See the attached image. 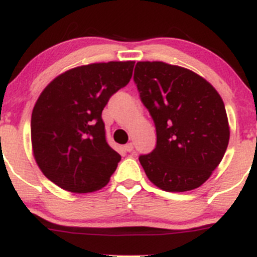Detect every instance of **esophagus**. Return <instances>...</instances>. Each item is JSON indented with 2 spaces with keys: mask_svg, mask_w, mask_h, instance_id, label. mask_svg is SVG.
Listing matches in <instances>:
<instances>
[{
  "mask_svg": "<svg viewBox=\"0 0 257 257\" xmlns=\"http://www.w3.org/2000/svg\"><path fill=\"white\" fill-rule=\"evenodd\" d=\"M133 148H134L133 143H126V145L124 146V150H125L126 152H132V151H133Z\"/></svg>",
  "mask_w": 257,
  "mask_h": 257,
  "instance_id": "1",
  "label": "esophagus"
}]
</instances>
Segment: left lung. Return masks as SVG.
<instances>
[{
    "label": "left lung",
    "instance_id": "1",
    "mask_svg": "<svg viewBox=\"0 0 257 257\" xmlns=\"http://www.w3.org/2000/svg\"><path fill=\"white\" fill-rule=\"evenodd\" d=\"M133 80L157 136L155 150L140 156L147 177L165 191L199 188L228 146L222 97L196 73L164 62H138Z\"/></svg>",
    "mask_w": 257,
    "mask_h": 257
}]
</instances>
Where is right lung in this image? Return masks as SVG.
I'll return each mask as SVG.
<instances>
[{
    "instance_id": "1",
    "label": "right lung",
    "mask_w": 257,
    "mask_h": 257,
    "mask_svg": "<svg viewBox=\"0 0 257 257\" xmlns=\"http://www.w3.org/2000/svg\"><path fill=\"white\" fill-rule=\"evenodd\" d=\"M134 62L93 63L69 69L40 93L31 114V143L48 179L72 193L109 183L120 155L106 141L102 110L129 83Z\"/></svg>"
}]
</instances>
